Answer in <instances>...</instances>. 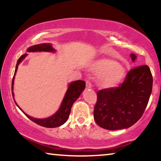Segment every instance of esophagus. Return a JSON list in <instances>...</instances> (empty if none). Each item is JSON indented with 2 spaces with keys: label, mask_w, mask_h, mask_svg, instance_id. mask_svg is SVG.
I'll return each instance as SVG.
<instances>
[{
  "label": "esophagus",
  "mask_w": 161,
  "mask_h": 161,
  "mask_svg": "<svg viewBox=\"0 0 161 161\" xmlns=\"http://www.w3.org/2000/svg\"><path fill=\"white\" fill-rule=\"evenodd\" d=\"M86 89L92 88V84H91V82L89 81H86Z\"/></svg>",
  "instance_id": "34e87169"
}]
</instances>
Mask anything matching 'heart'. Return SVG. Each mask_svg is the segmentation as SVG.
I'll return each mask as SVG.
<instances>
[{
  "label": "heart",
  "mask_w": 161,
  "mask_h": 161,
  "mask_svg": "<svg viewBox=\"0 0 161 161\" xmlns=\"http://www.w3.org/2000/svg\"><path fill=\"white\" fill-rule=\"evenodd\" d=\"M90 70L100 76V82L103 86L111 88L123 82L127 76L126 68L119 62L108 58L95 59L90 64Z\"/></svg>",
  "instance_id": "heart-1"
}]
</instances>
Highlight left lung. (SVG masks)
I'll use <instances>...</instances> for the list:
<instances>
[{
	"mask_svg": "<svg viewBox=\"0 0 161 161\" xmlns=\"http://www.w3.org/2000/svg\"><path fill=\"white\" fill-rule=\"evenodd\" d=\"M133 62L134 54H130ZM153 77L150 68L142 65L128 73L118 87L97 92L94 118L100 127L107 130L124 129L133 126L142 116L152 92Z\"/></svg>",
	"mask_w": 161,
	"mask_h": 161,
	"instance_id": "obj_1",
	"label": "left lung"
}]
</instances>
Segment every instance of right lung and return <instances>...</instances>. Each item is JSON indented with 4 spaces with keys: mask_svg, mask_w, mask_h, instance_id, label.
<instances>
[{
    "mask_svg": "<svg viewBox=\"0 0 161 161\" xmlns=\"http://www.w3.org/2000/svg\"><path fill=\"white\" fill-rule=\"evenodd\" d=\"M55 51L56 50H54L53 47V45H52L50 43H42V44L35 45L33 46H31V47H29L27 49V52H28V53H34V52L55 53ZM27 55H28L27 53L21 55L20 58L18 59L17 64H16L15 74L14 76H13L12 81V94L13 99H14V102L16 103V105L18 106V107L25 114V116L28 117L29 119H31V121L35 122V124L46 128H55L58 126H60L67 121L73 103H74L75 101L80 97L81 94L82 93V92L84 91V89H85V81L82 80H77L69 84V86H68L67 90L66 92V93H65L64 99L62 100L60 107H59V109L53 115H52L51 116L47 117V118L45 119H37L29 116L19 107V106L17 104V103H16L15 101L14 93H13V84H14L15 76L16 72H17L18 65L20 64V62L26 58Z\"/></svg>",
    "mask_w": 161,
    "mask_h": 161,
    "instance_id": "add662e5",
    "label": "right lung"
}]
</instances>
